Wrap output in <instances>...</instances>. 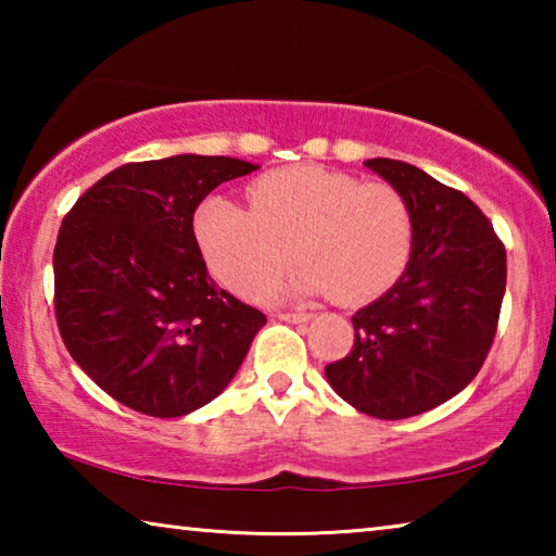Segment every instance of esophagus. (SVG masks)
Instances as JSON below:
<instances>
[{"label": "esophagus", "instance_id": "1", "mask_svg": "<svg viewBox=\"0 0 556 556\" xmlns=\"http://www.w3.org/2000/svg\"><path fill=\"white\" fill-rule=\"evenodd\" d=\"M279 318L289 324H306V321H312L314 314L312 312H281Z\"/></svg>", "mask_w": 556, "mask_h": 556}]
</instances>
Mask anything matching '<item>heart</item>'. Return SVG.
Segmentation results:
<instances>
[{
  "label": "heart",
  "instance_id": "heart-1",
  "mask_svg": "<svg viewBox=\"0 0 556 556\" xmlns=\"http://www.w3.org/2000/svg\"><path fill=\"white\" fill-rule=\"evenodd\" d=\"M248 195L250 208L213 195L193 218L205 262L235 294L265 296L289 265V244L304 262L291 289L348 306L382 296L409 265L412 208L390 184L301 164L260 176Z\"/></svg>",
  "mask_w": 556,
  "mask_h": 556
}]
</instances>
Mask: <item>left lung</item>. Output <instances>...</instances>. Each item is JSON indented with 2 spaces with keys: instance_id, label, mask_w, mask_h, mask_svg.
<instances>
[{
  "instance_id": "1",
  "label": "left lung",
  "mask_w": 556,
  "mask_h": 556,
  "mask_svg": "<svg viewBox=\"0 0 556 556\" xmlns=\"http://www.w3.org/2000/svg\"><path fill=\"white\" fill-rule=\"evenodd\" d=\"M365 166L409 203L412 260L388 294L353 316L351 353L326 365V378L357 412L407 419L454 397L483 368L507 257L468 195L407 162L368 159Z\"/></svg>"
}]
</instances>
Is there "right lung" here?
<instances>
[{
	"instance_id": "obj_1",
	"label": "right lung",
	"mask_w": 556,
	"mask_h": 556,
	"mask_svg": "<svg viewBox=\"0 0 556 556\" xmlns=\"http://www.w3.org/2000/svg\"><path fill=\"white\" fill-rule=\"evenodd\" d=\"M178 154L102 176L65 215L53 308L65 348L100 390L149 417H184L228 388L267 316L208 277L193 213L255 172Z\"/></svg>"
}]
</instances>
